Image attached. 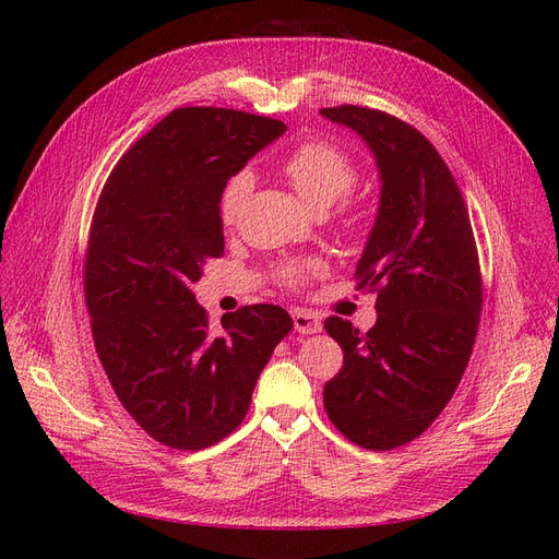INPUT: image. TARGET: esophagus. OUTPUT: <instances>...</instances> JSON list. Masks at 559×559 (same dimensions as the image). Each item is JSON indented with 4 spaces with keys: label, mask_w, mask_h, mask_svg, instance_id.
Listing matches in <instances>:
<instances>
[{
    "label": "esophagus",
    "mask_w": 559,
    "mask_h": 559,
    "mask_svg": "<svg viewBox=\"0 0 559 559\" xmlns=\"http://www.w3.org/2000/svg\"><path fill=\"white\" fill-rule=\"evenodd\" d=\"M292 317H294V329H296V333L310 335V333H319V331H321V319L314 317V314L308 312V310H294Z\"/></svg>",
    "instance_id": "34e87169"
}]
</instances>
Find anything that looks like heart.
I'll return each instance as SVG.
<instances>
[{
	"label": "heart",
	"instance_id": "1",
	"mask_svg": "<svg viewBox=\"0 0 559 559\" xmlns=\"http://www.w3.org/2000/svg\"><path fill=\"white\" fill-rule=\"evenodd\" d=\"M282 173L298 191V195L317 212H324L337 200L345 198L352 186L357 183V165L335 144L310 140L298 144L282 160ZM253 189V175L249 170L235 173L222 193V218L233 224L240 214L242 202ZM354 222V218H349ZM319 261H292L280 267V275L286 284H298L310 275L319 273Z\"/></svg>",
	"mask_w": 559,
	"mask_h": 559
}]
</instances>
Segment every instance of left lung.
<instances>
[{
	"mask_svg": "<svg viewBox=\"0 0 559 559\" xmlns=\"http://www.w3.org/2000/svg\"><path fill=\"white\" fill-rule=\"evenodd\" d=\"M319 114L361 138L380 175L357 263L359 289L378 292V321L368 333L341 317L324 321L345 354L324 405L352 443L392 450L441 415L464 376L483 302L476 240L460 186L425 134L366 107Z\"/></svg>",
	"mask_w": 559,
	"mask_h": 559,
	"instance_id": "8db88e82",
	"label": "left lung"
}]
</instances>
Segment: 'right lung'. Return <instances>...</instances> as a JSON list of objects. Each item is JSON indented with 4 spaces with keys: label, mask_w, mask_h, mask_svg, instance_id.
<instances>
[{
    "label": "right lung",
    "mask_w": 559,
    "mask_h": 559,
    "mask_svg": "<svg viewBox=\"0 0 559 559\" xmlns=\"http://www.w3.org/2000/svg\"><path fill=\"white\" fill-rule=\"evenodd\" d=\"M286 132L277 118L177 109L118 160L86 259L97 357L123 408L158 443L202 450L245 419L253 386L294 321L247 306L210 331L193 284L224 253L228 179Z\"/></svg>",
    "instance_id": "right-lung-1"
}]
</instances>
